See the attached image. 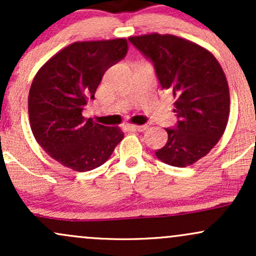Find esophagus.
Masks as SVG:
<instances>
[{"instance_id":"esophagus-1","label":"esophagus","mask_w":256,"mask_h":256,"mask_svg":"<svg viewBox=\"0 0 256 256\" xmlns=\"http://www.w3.org/2000/svg\"><path fill=\"white\" fill-rule=\"evenodd\" d=\"M128 128H130V130H134V131L142 132V131H146V128H148V126L146 125H130L128 126Z\"/></svg>"}]
</instances>
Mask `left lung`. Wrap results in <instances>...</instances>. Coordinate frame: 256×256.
Returning a JSON list of instances; mask_svg holds the SVG:
<instances>
[{
    "label": "left lung",
    "mask_w": 256,
    "mask_h": 256,
    "mask_svg": "<svg viewBox=\"0 0 256 256\" xmlns=\"http://www.w3.org/2000/svg\"><path fill=\"white\" fill-rule=\"evenodd\" d=\"M128 40L154 62L161 86L176 100L177 128H166L167 143L155 154L171 166L192 165L212 150L228 125L230 92L222 66L204 46L173 34Z\"/></svg>",
    "instance_id": "obj_1"
}]
</instances>
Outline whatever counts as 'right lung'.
<instances>
[{
    "instance_id": "add662e5",
    "label": "right lung",
    "mask_w": 256,
    "mask_h": 256,
    "mask_svg": "<svg viewBox=\"0 0 256 256\" xmlns=\"http://www.w3.org/2000/svg\"><path fill=\"white\" fill-rule=\"evenodd\" d=\"M126 38L74 42L38 70L28 92L32 134L43 150L73 171L104 165L124 138L118 126H104L82 114L104 72L125 56Z\"/></svg>"
}]
</instances>
